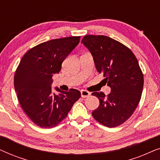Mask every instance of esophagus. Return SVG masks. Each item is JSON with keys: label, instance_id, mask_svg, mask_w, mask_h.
Wrapping results in <instances>:
<instances>
[{"label": "esophagus", "instance_id": "34e87169", "mask_svg": "<svg viewBox=\"0 0 160 160\" xmlns=\"http://www.w3.org/2000/svg\"><path fill=\"white\" fill-rule=\"evenodd\" d=\"M81 95H82V98H87V97H89V96L91 95V93L88 91L82 89V90H81Z\"/></svg>", "mask_w": 160, "mask_h": 160}]
</instances>
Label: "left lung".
Returning a JSON list of instances; mask_svg holds the SVG:
<instances>
[{
	"mask_svg": "<svg viewBox=\"0 0 160 160\" xmlns=\"http://www.w3.org/2000/svg\"><path fill=\"white\" fill-rule=\"evenodd\" d=\"M82 43L111 87L108 96L102 92L92 93L100 101L92 117L108 128L119 126L132 116L141 98L143 75L137 58L126 46L106 36H85Z\"/></svg>",
	"mask_w": 160,
	"mask_h": 160,
	"instance_id": "left-lung-1",
	"label": "left lung"
}]
</instances>
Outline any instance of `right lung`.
I'll list each match as a JSON object with an SVG mask.
<instances>
[{
    "label": "right lung",
    "instance_id": "obj_1",
    "mask_svg": "<svg viewBox=\"0 0 160 160\" xmlns=\"http://www.w3.org/2000/svg\"><path fill=\"white\" fill-rule=\"evenodd\" d=\"M80 36L54 39L30 49L25 53L15 72V92L22 108L36 125L52 128L60 123L81 92L71 89L52 92V76L59 73L62 63L75 49Z\"/></svg>",
    "mask_w": 160,
    "mask_h": 160
}]
</instances>
